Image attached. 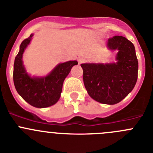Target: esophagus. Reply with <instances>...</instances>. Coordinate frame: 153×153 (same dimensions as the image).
<instances>
[{
    "instance_id": "1",
    "label": "esophagus",
    "mask_w": 153,
    "mask_h": 153,
    "mask_svg": "<svg viewBox=\"0 0 153 153\" xmlns=\"http://www.w3.org/2000/svg\"><path fill=\"white\" fill-rule=\"evenodd\" d=\"M78 62L79 64L83 63V62H85V59L84 58V57H79V58L78 59Z\"/></svg>"
}]
</instances>
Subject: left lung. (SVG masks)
Instances as JSON below:
<instances>
[{
    "instance_id": "1",
    "label": "left lung",
    "mask_w": 153,
    "mask_h": 153,
    "mask_svg": "<svg viewBox=\"0 0 153 153\" xmlns=\"http://www.w3.org/2000/svg\"><path fill=\"white\" fill-rule=\"evenodd\" d=\"M107 48L116 51V62L83 63V80L89 96L100 103L114 105L121 102L136 85L138 60L134 44L122 36L109 38Z\"/></svg>"
}]
</instances>
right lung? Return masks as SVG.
<instances>
[{"mask_svg":"<svg viewBox=\"0 0 153 153\" xmlns=\"http://www.w3.org/2000/svg\"><path fill=\"white\" fill-rule=\"evenodd\" d=\"M33 34L20 44L13 65V82L18 94L28 103L36 108H46L58 102L62 93L64 80L76 60L59 63L45 76L31 77L22 62V55L31 42Z\"/></svg>","mask_w":153,"mask_h":153,"instance_id":"obj_1","label":"right lung"}]
</instances>
